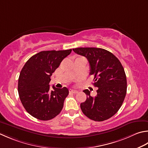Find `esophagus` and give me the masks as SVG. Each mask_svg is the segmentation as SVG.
Here are the masks:
<instances>
[{
	"mask_svg": "<svg viewBox=\"0 0 148 148\" xmlns=\"http://www.w3.org/2000/svg\"><path fill=\"white\" fill-rule=\"evenodd\" d=\"M69 92H71V93H72V94H77L78 93V91L76 90H73V89H70L69 90Z\"/></svg>",
	"mask_w": 148,
	"mask_h": 148,
	"instance_id": "1",
	"label": "esophagus"
}]
</instances>
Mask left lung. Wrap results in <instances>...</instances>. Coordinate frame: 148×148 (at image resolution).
I'll use <instances>...</instances> for the list:
<instances>
[{"instance_id": "1", "label": "left lung", "mask_w": 148, "mask_h": 148, "mask_svg": "<svg viewBox=\"0 0 148 148\" xmlns=\"http://www.w3.org/2000/svg\"><path fill=\"white\" fill-rule=\"evenodd\" d=\"M77 54L87 58L90 74L94 75V85L97 87V95L92 97L88 90L81 109L86 117L95 121H103L118 112L126 94L127 81L120 61L110 52L95 47L72 49Z\"/></svg>"}]
</instances>
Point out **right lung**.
I'll return each mask as SVG.
<instances>
[{"instance_id": "add662e5", "label": "right lung", "mask_w": 148, "mask_h": 148, "mask_svg": "<svg viewBox=\"0 0 148 148\" xmlns=\"http://www.w3.org/2000/svg\"><path fill=\"white\" fill-rule=\"evenodd\" d=\"M71 51H41L31 56L23 66L18 78V94L25 110L33 117L48 121L62 111L69 90L53 86L51 90L49 84L52 74Z\"/></svg>"}]
</instances>
